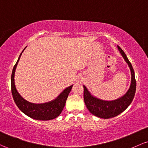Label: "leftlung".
I'll use <instances>...</instances> for the list:
<instances>
[{"label":"left lung","instance_id":"8db88e82","mask_svg":"<svg viewBox=\"0 0 148 148\" xmlns=\"http://www.w3.org/2000/svg\"><path fill=\"white\" fill-rule=\"evenodd\" d=\"M117 48L131 70V82L128 91L121 98L111 101H107L92 96L88 90L87 88L84 86V99L87 109L92 114L103 119L114 117L123 112L131 103L136 92V82L133 66L122 49L119 45H117Z\"/></svg>","mask_w":148,"mask_h":148}]
</instances>
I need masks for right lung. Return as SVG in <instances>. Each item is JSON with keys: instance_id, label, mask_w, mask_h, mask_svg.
I'll use <instances>...</instances> for the list:
<instances>
[{"instance_id": "right-lung-1", "label": "right lung", "mask_w": 148, "mask_h": 148, "mask_svg": "<svg viewBox=\"0 0 148 148\" xmlns=\"http://www.w3.org/2000/svg\"><path fill=\"white\" fill-rule=\"evenodd\" d=\"M23 51L22 52V53H23ZM22 53L19 56L16 64H14L13 69H12V76H11V90H12V97H13L14 103L22 112L32 119L47 121V120H51L58 117L61 114L65 105L66 100L73 85L66 88L55 100L48 102V103L35 104L27 101L19 95L14 85V72H15L19 58L22 56Z\"/></svg>"}]
</instances>
